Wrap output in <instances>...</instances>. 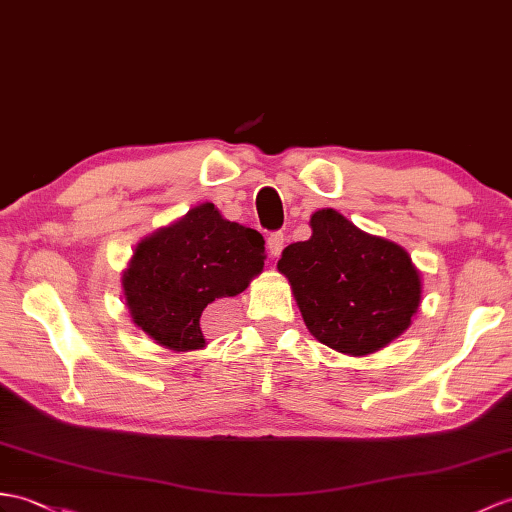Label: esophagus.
Segmentation results:
<instances>
[{
	"label": "esophagus",
	"instance_id": "1",
	"mask_svg": "<svg viewBox=\"0 0 512 512\" xmlns=\"http://www.w3.org/2000/svg\"><path fill=\"white\" fill-rule=\"evenodd\" d=\"M283 242H285L283 233H270V235H268L266 246H268V253H270V257H279V255H281V251H283Z\"/></svg>",
	"mask_w": 512,
	"mask_h": 512
}]
</instances>
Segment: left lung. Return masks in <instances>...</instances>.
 I'll use <instances>...</instances> for the list:
<instances>
[{
  "label": "left lung",
  "mask_w": 512,
  "mask_h": 512,
  "mask_svg": "<svg viewBox=\"0 0 512 512\" xmlns=\"http://www.w3.org/2000/svg\"><path fill=\"white\" fill-rule=\"evenodd\" d=\"M310 227V240L283 248L277 264L305 327L353 358L384 349L417 316L421 272L406 248L358 229L336 209L312 213Z\"/></svg>",
  "instance_id": "left-lung-1"
}]
</instances>
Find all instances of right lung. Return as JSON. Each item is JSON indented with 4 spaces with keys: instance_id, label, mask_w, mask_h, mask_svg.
Masks as SVG:
<instances>
[{
    "instance_id": "add662e5",
    "label": "right lung",
    "mask_w": 512,
    "mask_h": 512,
    "mask_svg": "<svg viewBox=\"0 0 512 512\" xmlns=\"http://www.w3.org/2000/svg\"><path fill=\"white\" fill-rule=\"evenodd\" d=\"M264 259V237L202 202L135 246L122 275L128 314L163 349L198 351L205 307L244 292Z\"/></svg>"
}]
</instances>
